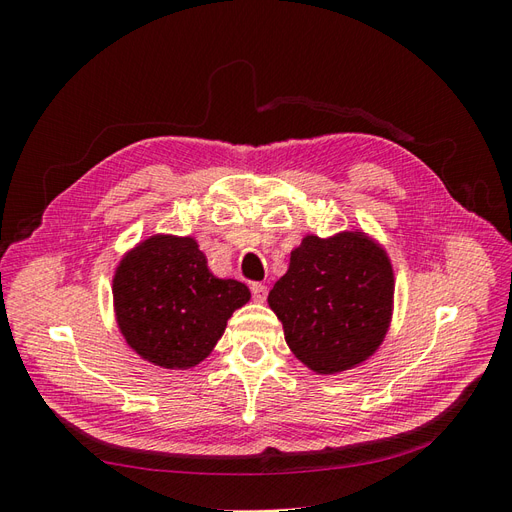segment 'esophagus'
<instances>
[{
    "label": "esophagus",
    "instance_id": "34e87169",
    "mask_svg": "<svg viewBox=\"0 0 512 512\" xmlns=\"http://www.w3.org/2000/svg\"><path fill=\"white\" fill-rule=\"evenodd\" d=\"M267 294H269V288L265 286V284H252V297H254V301H258V303H262L267 299Z\"/></svg>",
    "mask_w": 512,
    "mask_h": 512
}]
</instances>
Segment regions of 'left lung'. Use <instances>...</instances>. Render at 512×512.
<instances>
[{
    "instance_id": "8db88e82",
    "label": "left lung",
    "mask_w": 512,
    "mask_h": 512,
    "mask_svg": "<svg viewBox=\"0 0 512 512\" xmlns=\"http://www.w3.org/2000/svg\"><path fill=\"white\" fill-rule=\"evenodd\" d=\"M393 294L384 247L365 232L344 230L329 239L305 235L267 301L292 354L316 374L331 376L380 348L391 327Z\"/></svg>"
}]
</instances>
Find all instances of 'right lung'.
<instances>
[{"label":"right lung","instance_id":"add662e5","mask_svg":"<svg viewBox=\"0 0 512 512\" xmlns=\"http://www.w3.org/2000/svg\"><path fill=\"white\" fill-rule=\"evenodd\" d=\"M250 288L220 280L194 237L153 235L123 254L113 275L121 335L145 361L190 369L205 361Z\"/></svg>","mask_w":512,"mask_h":512}]
</instances>
